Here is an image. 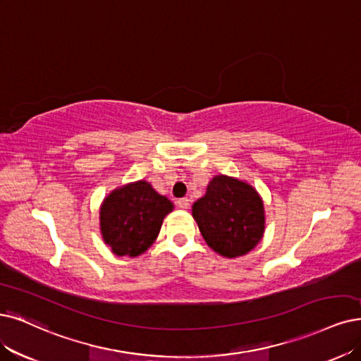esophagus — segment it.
Returning <instances> with one entry per match:
<instances>
[{
  "label": "esophagus",
  "mask_w": 361,
  "mask_h": 361,
  "mask_svg": "<svg viewBox=\"0 0 361 361\" xmlns=\"http://www.w3.org/2000/svg\"><path fill=\"white\" fill-rule=\"evenodd\" d=\"M177 207H178V208H181V209H188V208L190 207L189 199H188V197H181V199H178V201H177Z\"/></svg>",
  "instance_id": "esophagus-1"
}]
</instances>
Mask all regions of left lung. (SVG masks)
Returning <instances> with one entry per match:
<instances>
[{
	"mask_svg": "<svg viewBox=\"0 0 361 361\" xmlns=\"http://www.w3.org/2000/svg\"><path fill=\"white\" fill-rule=\"evenodd\" d=\"M192 212L207 244L224 257L247 255L263 236L262 199L251 185L236 178L214 177Z\"/></svg>",
	"mask_w": 361,
	"mask_h": 361,
	"instance_id": "left-lung-1",
	"label": "left lung"
}]
</instances>
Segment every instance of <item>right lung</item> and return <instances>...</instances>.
I'll return each mask as SVG.
<instances>
[{"label": "right lung", "mask_w": 361, "mask_h": 361, "mask_svg": "<svg viewBox=\"0 0 361 361\" xmlns=\"http://www.w3.org/2000/svg\"><path fill=\"white\" fill-rule=\"evenodd\" d=\"M171 211L168 197L159 195L149 183L128 184L114 190L101 207L104 241L117 256L137 257L153 244Z\"/></svg>", "instance_id": "add662e5"}]
</instances>
